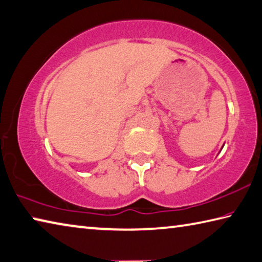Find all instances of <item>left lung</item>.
I'll return each mask as SVG.
<instances>
[{"instance_id":"left-lung-1","label":"left lung","mask_w":262,"mask_h":262,"mask_svg":"<svg viewBox=\"0 0 262 262\" xmlns=\"http://www.w3.org/2000/svg\"><path fill=\"white\" fill-rule=\"evenodd\" d=\"M222 147H223V146H222Z\"/></svg>"}]
</instances>
